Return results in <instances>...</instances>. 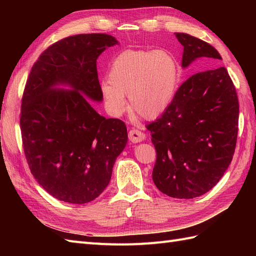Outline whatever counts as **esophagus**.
Listing matches in <instances>:
<instances>
[{
	"label": "esophagus",
	"mask_w": 256,
	"mask_h": 256,
	"mask_svg": "<svg viewBox=\"0 0 256 256\" xmlns=\"http://www.w3.org/2000/svg\"><path fill=\"white\" fill-rule=\"evenodd\" d=\"M128 136H129V140L132 142V143L142 142L144 138H145V134L143 132H141L140 130H138V129L130 130Z\"/></svg>",
	"instance_id": "1"
}]
</instances>
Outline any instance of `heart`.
<instances>
[{"mask_svg": "<svg viewBox=\"0 0 256 256\" xmlns=\"http://www.w3.org/2000/svg\"><path fill=\"white\" fill-rule=\"evenodd\" d=\"M180 79V66L166 50L128 49L116 56L100 85L106 109L120 116L127 109L143 120L158 118L171 106Z\"/></svg>", "mask_w": 256, "mask_h": 256, "instance_id": "obj_1", "label": "heart"}]
</instances>
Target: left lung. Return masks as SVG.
Instances as JSON below:
<instances>
[{
	"label": "left lung",
	"mask_w": 256,
	"mask_h": 256,
	"mask_svg": "<svg viewBox=\"0 0 256 256\" xmlns=\"http://www.w3.org/2000/svg\"><path fill=\"white\" fill-rule=\"evenodd\" d=\"M175 36L184 46L182 68L196 60L214 68L186 80L168 109L146 128L157 152L156 187L171 198H193L214 188L233 159L239 104L226 68L216 67L219 52L194 36Z\"/></svg>",
	"instance_id": "8db88e82"
}]
</instances>
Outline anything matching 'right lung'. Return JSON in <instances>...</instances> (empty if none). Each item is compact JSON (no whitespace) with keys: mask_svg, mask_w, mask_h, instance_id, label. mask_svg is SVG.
I'll return each mask as SVG.
<instances>
[{"mask_svg":"<svg viewBox=\"0 0 256 256\" xmlns=\"http://www.w3.org/2000/svg\"><path fill=\"white\" fill-rule=\"evenodd\" d=\"M118 44L100 33L66 37L46 49L28 74L20 115L23 150L38 184L63 202L85 204L102 194L127 144L125 122L99 115L88 100L102 102L97 58Z\"/></svg>","mask_w":256,"mask_h":256,"instance_id":"add662e5","label":"right lung"}]
</instances>
